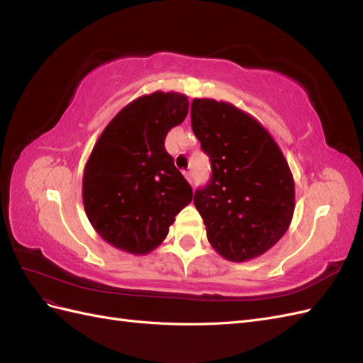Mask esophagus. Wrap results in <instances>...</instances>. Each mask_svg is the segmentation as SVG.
<instances>
[{"mask_svg":"<svg viewBox=\"0 0 363 363\" xmlns=\"http://www.w3.org/2000/svg\"><path fill=\"white\" fill-rule=\"evenodd\" d=\"M184 177H186V180H188L192 184V174L191 172H184Z\"/></svg>","mask_w":363,"mask_h":363,"instance_id":"obj_1","label":"esophagus"}]
</instances>
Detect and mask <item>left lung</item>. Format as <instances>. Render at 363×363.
I'll return each mask as SVG.
<instances>
[{
    "instance_id": "8db88e82",
    "label": "left lung",
    "mask_w": 363,
    "mask_h": 363,
    "mask_svg": "<svg viewBox=\"0 0 363 363\" xmlns=\"http://www.w3.org/2000/svg\"><path fill=\"white\" fill-rule=\"evenodd\" d=\"M191 123L212 163L211 182L194 195L208 242L230 262L262 256L286 233L295 208L280 147L256 118L212 98H195Z\"/></svg>"
}]
</instances>
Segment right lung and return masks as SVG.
<instances>
[{"mask_svg":"<svg viewBox=\"0 0 363 363\" xmlns=\"http://www.w3.org/2000/svg\"><path fill=\"white\" fill-rule=\"evenodd\" d=\"M184 94L136 98L107 124L86 162L83 206L106 242L131 255H148L192 201V188L164 150L168 131L182 124Z\"/></svg>","mask_w":363,"mask_h":363,"instance_id":"obj_1","label":"right lung"}]
</instances>
